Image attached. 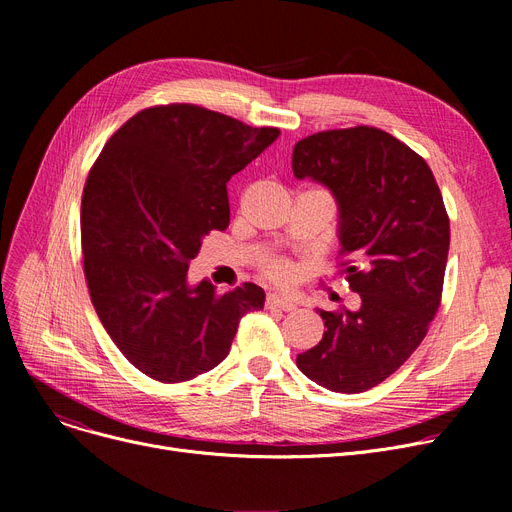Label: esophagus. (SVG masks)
<instances>
[{"label":"esophagus","mask_w":512,"mask_h":512,"mask_svg":"<svg viewBox=\"0 0 512 512\" xmlns=\"http://www.w3.org/2000/svg\"><path fill=\"white\" fill-rule=\"evenodd\" d=\"M265 305L270 309H280V311H294L297 305H294L288 297H282V294H267Z\"/></svg>","instance_id":"esophagus-1"}]
</instances>
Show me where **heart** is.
<instances>
[{"label":"heart","instance_id":"b5f03b06","mask_svg":"<svg viewBox=\"0 0 512 512\" xmlns=\"http://www.w3.org/2000/svg\"><path fill=\"white\" fill-rule=\"evenodd\" d=\"M265 272L270 278L282 282V280H288V276H290V265L284 259H272L265 263Z\"/></svg>","mask_w":512,"mask_h":512}]
</instances>
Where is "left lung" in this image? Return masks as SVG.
Here are the masks:
<instances>
[{
  "label": "left lung",
  "mask_w": 512,
  "mask_h": 512,
  "mask_svg": "<svg viewBox=\"0 0 512 512\" xmlns=\"http://www.w3.org/2000/svg\"><path fill=\"white\" fill-rule=\"evenodd\" d=\"M292 172L332 193L344 274L361 294L357 311L317 309L324 338L297 365L321 388L365 392L413 355L440 307L450 247L440 188L423 157L371 126L311 134L294 145Z\"/></svg>",
  "instance_id": "1"
}]
</instances>
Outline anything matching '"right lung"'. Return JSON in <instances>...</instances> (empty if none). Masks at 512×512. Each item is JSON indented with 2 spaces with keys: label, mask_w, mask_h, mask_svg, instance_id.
I'll return each instance as SVG.
<instances>
[{
  "label": "right lung",
  "mask_w": 512,
  "mask_h": 512,
  "mask_svg": "<svg viewBox=\"0 0 512 512\" xmlns=\"http://www.w3.org/2000/svg\"><path fill=\"white\" fill-rule=\"evenodd\" d=\"M280 137L205 107L172 103L132 116L89 172L80 236L93 307L120 353L178 384L220 365L240 319L263 309L245 282H188L205 234L230 224L228 180Z\"/></svg>",
  "instance_id": "right-lung-1"
}]
</instances>
